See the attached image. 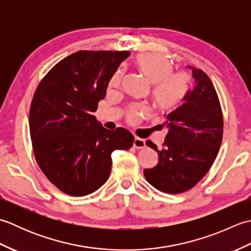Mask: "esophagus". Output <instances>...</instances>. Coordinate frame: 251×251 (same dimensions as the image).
Returning a JSON list of instances; mask_svg holds the SVG:
<instances>
[{"instance_id": "obj_1", "label": "esophagus", "mask_w": 251, "mask_h": 251, "mask_svg": "<svg viewBox=\"0 0 251 251\" xmlns=\"http://www.w3.org/2000/svg\"><path fill=\"white\" fill-rule=\"evenodd\" d=\"M132 146H134L136 149H143L146 147V141L139 137H135Z\"/></svg>"}]
</instances>
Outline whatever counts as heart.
I'll list each match as a JSON object with an SVG mask.
<instances>
[{
	"mask_svg": "<svg viewBox=\"0 0 251 251\" xmlns=\"http://www.w3.org/2000/svg\"><path fill=\"white\" fill-rule=\"evenodd\" d=\"M135 66L149 84L153 85L152 100L161 111L175 109L189 94L192 76L186 71L174 72L172 61L159 54L146 52L136 57ZM122 73L116 72L111 81V87H117L121 83ZM142 106H132L128 119L134 122L146 114Z\"/></svg>",
	"mask_w": 251,
	"mask_h": 251,
	"instance_id": "obj_1",
	"label": "heart"
}]
</instances>
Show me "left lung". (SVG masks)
Segmentation results:
<instances>
[{
    "mask_svg": "<svg viewBox=\"0 0 251 251\" xmlns=\"http://www.w3.org/2000/svg\"><path fill=\"white\" fill-rule=\"evenodd\" d=\"M195 79L183 103L166 116L168 134L163 149L150 140L148 147L158 153L155 167L145 169L147 181L169 194L188 191L210 169L223 136V115L214 84L207 74L189 66Z\"/></svg>",
    "mask_w": 251,
    "mask_h": 251,
    "instance_id": "left-lung-1",
    "label": "left lung"
}]
</instances>
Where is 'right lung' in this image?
<instances>
[{
	"instance_id": "add662e5",
	"label": "right lung",
	"mask_w": 251,
	"mask_h": 251,
	"mask_svg": "<svg viewBox=\"0 0 251 251\" xmlns=\"http://www.w3.org/2000/svg\"><path fill=\"white\" fill-rule=\"evenodd\" d=\"M129 51L81 50L52 67L37 86L29 114L36 163L63 193L84 196L108 180L115 150H128L134 136L108 130L94 112L111 77Z\"/></svg>"
}]
</instances>
